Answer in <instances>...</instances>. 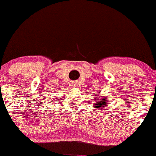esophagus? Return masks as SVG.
<instances>
[{
	"label": "esophagus",
	"instance_id": "34e87169",
	"mask_svg": "<svg viewBox=\"0 0 156 156\" xmlns=\"http://www.w3.org/2000/svg\"><path fill=\"white\" fill-rule=\"evenodd\" d=\"M76 84H77V82H71V86H72V87H76Z\"/></svg>",
	"mask_w": 156,
	"mask_h": 156
}]
</instances>
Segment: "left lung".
<instances>
[{"instance_id":"1","label":"left lung","mask_w":156,"mask_h":156,"mask_svg":"<svg viewBox=\"0 0 156 156\" xmlns=\"http://www.w3.org/2000/svg\"><path fill=\"white\" fill-rule=\"evenodd\" d=\"M96 100V103H94L95 108H102L105 107L107 104V100L106 98H101V99H95Z\"/></svg>"}]
</instances>
